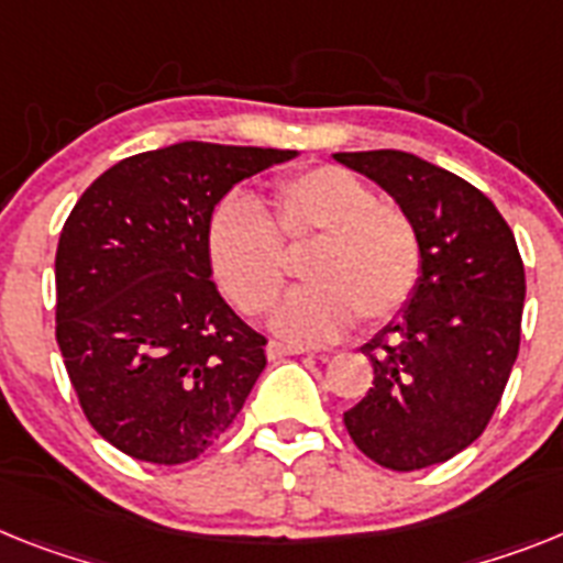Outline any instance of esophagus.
Masks as SVG:
<instances>
[{
    "instance_id": "esophagus-1",
    "label": "esophagus",
    "mask_w": 563,
    "mask_h": 563,
    "mask_svg": "<svg viewBox=\"0 0 563 563\" xmlns=\"http://www.w3.org/2000/svg\"><path fill=\"white\" fill-rule=\"evenodd\" d=\"M306 349H297V346H286V343H277V340H272L266 346V354L268 361H280V357H291V354H303Z\"/></svg>"
}]
</instances>
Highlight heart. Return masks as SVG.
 Here are the masks:
<instances>
[{"mask_svg":"<svg viewBox=\"0 0 563 563\" xmlns=\"http://www.w3.org/2000/svg\"><path fill=\"white\" fill-rule=\"evenodd\" d=\"M303 289L272 314L274 332L295 343H325L354 318L380 323L412 297L420 243L412 220L377 202L361 177L318 165L280 179L272 214L245 197H229L209 220V257L225 295L243 311L272 306L286 280V249H303Z\"/></svg>","mask_w":563,"mask_h":563,"instance_id":"b5f03b06","label":"heart"}]
</instances>
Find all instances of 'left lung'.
<instances>
[{"label":"left lung","mask_w":563,"mask_h":563,"mask_svg":"<svg viewBox=\"0 0 563 563\" xmlns=\"http://www.w3.org/2000/svg\"><path fill=\"white\" fill-rule=\"evenodd\" d=\"M412 220L420 277L412 297L363 346L375 380L343 412L375 464H443L486 429L521 343L523 263L493 200L457 174L406 151H340Z\"/></svg>","instance_id":"1"}]
</instances>
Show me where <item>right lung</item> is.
<instances>
[{"label": "right lung", "mask_w": 563, "mask_h": 563, "mask_svg": "<svg viewBox=\"0 0 563 563\" xmlns=\"http://www.w3.org/2000/svg\"><path fill=\"white\" fill-rule=\"evenodd\" d=\"M297 151L177 143L111 165L56 249V343L91 427L148 464L200 457L234 423L266 338L211 280L209 220Z\"/></svg>", "instance_id": "1"}]
</instances>
